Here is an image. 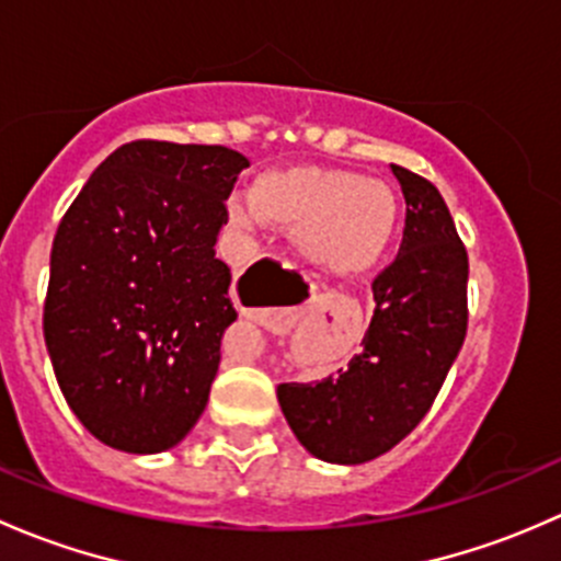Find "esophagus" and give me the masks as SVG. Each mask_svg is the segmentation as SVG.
<instances>
[{"label":"esophagus","instance_id":"esophagus-1","mask_svg":"<svg viewBox=\"0 0 561 561\" xmlns=\"http://www.w3.org/2000/svg\"><path fill=\"white\" fill-rule=\"evenodd\" d=\"M236 301H239V296H236ZM290 301H304V287L301 285H296V287H290Z\"/></svg>","mask_w":561,"mask_h":561}]
</instances>
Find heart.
<instances>
[{"label":"heart","mask_w":561,"mask_h":561,"mask_svg":"<svg viewBox=\"0 0 561 561\" xmlns=\"http://www.w3.org/2000/svg\"><path fill=\"white\" fill-rule=\"evenodd\" d=\"M252 203L236 201L241 228L260 222L298 230L304 257L333 276H358L388 254L399 230V201L380 179L342 168L293 165L254 179Z\"/></svg>","instance_id":"obj_1"}]
</instances>
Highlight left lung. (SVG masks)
<instances>
[{"mask_svg": "<svg viewBox=\"0 0 561 561\" xmlns=\"http://www.w3.org/2000/svg\"><path fill=\"white\" fill-rule=\"evenodd\" d=\"M407 203L404 239L371 285L364 350L317 382H282L298 443L331 463H364L399 445L437 399L467 336V249L432 181L390 165Z\"/></svg>", "mask_w": 561, "mask_h": 561, "instance_id": "left-lung-1", "label": "left lung"}]
</instances>
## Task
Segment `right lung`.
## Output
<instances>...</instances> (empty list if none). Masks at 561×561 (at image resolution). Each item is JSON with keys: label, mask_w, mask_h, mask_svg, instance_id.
Here are the masks:
<instances>
[{"label": "right lung", "mask_w": 561, "mask_h": 561, "mask_svg": "<svg viewBox=\"0 0 561 561\" xmlns=\"http://www.w3.org/2000/svg\"><path fill=\"white\" fill-rule=\"evenodd\" d=\"M244 168L225 146L133 140L67 208L43 333L67 404L100 443L162 454L206 410L239 317L214 244Z\"/></svg>", "instance_id": "right-lung-1"}]
</instances>
